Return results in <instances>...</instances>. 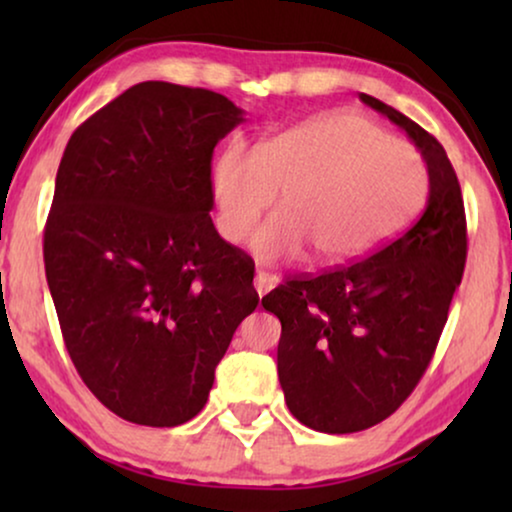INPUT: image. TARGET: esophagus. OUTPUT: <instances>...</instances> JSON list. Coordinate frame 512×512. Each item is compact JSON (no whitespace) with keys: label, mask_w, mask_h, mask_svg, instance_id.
I'll list each match as a JSON object with an SVG mask.
<instances>
[{"label":"esophagus","mask_w":512,"mask_h":512,"mask_svg":"<svg viewBox=\"0 0 512 512\" xmlns=\"http://www.w3.org/2000/svg\"><path fill=\"white\" fill-rule=\"evenodd\" d=\"M254 286H256L258 296H265V293H268L270 289H275V286H277V277L270 275V272L258 270V272H256V282H254Z\"/></svg>","instance_id":"obj_1"}]
</instances>
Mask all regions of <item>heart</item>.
I'll return each instance as SVG.
<instances>
[{
    "label": "heart",
    "instance_id": "obj_1",
    "mask_svg": "<svg viewBox=\"0 0 512 512\" xmlns=\"http://www.w3.org/2000/svg\"><path fill=\"white\" fill-rule=\"evenodd\" d=\"M426 184L415 146L347 111L310 118L256 149L230 139L212 165L216 226L228 242H242L282 191V212L251 237L261 263L310 244L324 263L366 256L417 214Z\"/></svg>",
    "mask_w": 512,
    "mask_h": 512
}]
</instances>
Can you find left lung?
Instances as JSON below:
<instances>
[{
  "instance_id": "8db88e82",
  "label": "left lung",
  "mask_w": 512,
  "mask_h": 512,
  "mask_svg": "<svg viewBox=\"0 0 512 512\" xmlns=\"http://www.w3.org/2000/svg\"><path fill=\"white\" fill-rule=\"evenodd\" d=\"M361 102L405 130L429 172L415 226L345 268L291 279L261 300L282 321L277 373L291 415L354 433L398 410L422 380L466 265L459 179L433 135L389 104Z\"/></svg>"
}]
</instances>
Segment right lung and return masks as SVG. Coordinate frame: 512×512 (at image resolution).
<instances>
[{
  "label": "right lung",
  "instance_id": "right-lung-1",
  "mask_svg": "<svg viewBox=\"0 0 512 512\" xmlns=\"http://www.w3.org/2000/svg\"><path fill=\"white\" fill-rule=\"evenodd\" d=\"M244 121L228 97L144 81L79 125L44 233L62 338L118 417L179 426L256 310L254 268L212 223L214 146Z\"/></svg>",
  "mask_w": 512,
  "mask_h": 512
}]
</instances>
